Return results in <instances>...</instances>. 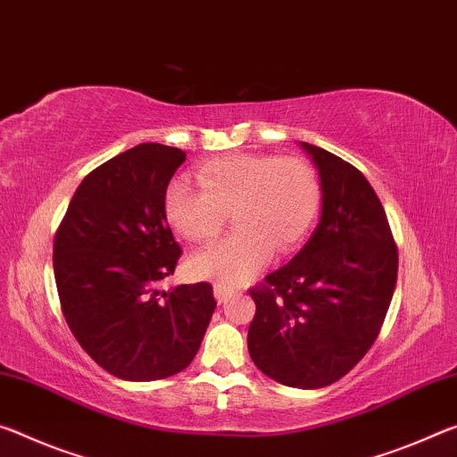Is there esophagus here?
<instances>
[{
	"label": "esophagus",
	"mask_w": 457,
	"mask_h": 457,
	"mask_svg": "<svg viewBox=\"0 0 457 457\" xmlns=\"http://www.w3.org/2000/svg\"><path fill=\"white\" fill-rule=\"evenodd\" d=\"M235 294H237V291L233 287L222 286V283H216V286H214V295H216V299H219V303L228 302V299L233 297Z\"/></svg>",
	"instance_id": "1"
}]
</instances>
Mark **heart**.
Segmentation results:
<instances>
[{"instance_id":"heart-1","label":"heart","mask_w":457,"mask_h":457,"mask_svg":"<svg viewBox=\"0 0 457 457\" xmlns=\"http://www.w3.org/2000/svg\"><path fill=\"white\" fill-rule=\"evenodd\" d=\"M200 188L174 179L166 190V214L179 235L208 243L233 212L237 228L192 259V271L224 286L251 278L271 253L294 251L316 222L321 182L299 155L224 154L202 163Z\"/></svg>"}]
</instances>
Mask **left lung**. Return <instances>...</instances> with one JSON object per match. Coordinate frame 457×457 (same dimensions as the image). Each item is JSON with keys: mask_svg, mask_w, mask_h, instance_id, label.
<instances>
[{"mask_svg": "<svg viewBox=\"0 0 457 457\" xmlns=\"http://www.w3.org/2000/svg\"><path fill=\"white\" fill-rule=\"evenodd\" d=\"M320 170L321 219L310 241L249 289V354L269 378L321 388L348 375L378 338L399 251L385 208L353 163L303 144Z\"/></svg>", "mask_w": 457, "mask_h": 457, "instance_id": "obj_1", "label": "left lung"}]
</instances>
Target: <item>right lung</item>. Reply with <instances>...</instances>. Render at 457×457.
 <instances>
[{
	"label": "right lung",
	"mask_w": 457,
	"mask_h": 457,
	"mask_svg": "<svg viewBox=\"0 0 457 457\" xmlns=\"http://www.w3.org/2000/svg\"><path fill=\"white\" fill-rule=\"evenodd\" d=\"M186 154L139 144L82 179L54 237L64 320L93 361L123 380L168 378L196 356L216 299L206 281L162 291L182 246L166 190Z\"/></svg>",
	"instance_id": "1"
}]
</instances>
